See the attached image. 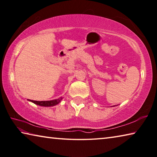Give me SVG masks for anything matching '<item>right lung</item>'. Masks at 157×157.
Listing matches in <instances>:
<instances>
[{
	"label": "right lung",
	"instance_id": "add662e5",
	"mask_svg": "<svg viewBox=\"0 0 157 157\" xmlns=\"http://www.w3.org/2000/svg\"><path fill=\"white\" fill-rule=\"evenodd\" d=\"M62 98H60L59 99L53 100H48V101H36V100H28L30 102L34 103L35 105L42 106V107H52V106L57 105L61 102Z\"/></svg>",
	"mask_w": 157,
	"mask_h": 157
}]
</instances>
